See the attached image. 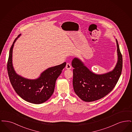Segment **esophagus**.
I'll return each mask as SVG.
<instances>
[{
  "label": "esophagus",
  "mask_w": 132,
  "mask_h": 132,
  "mask_svg": "<svg viewBox=\"0 0 132 132\" xmlns=\"http://www.w3.org/2000/svg\"><path fill=\"white\" fill-rule=\"evenodd\" d=\"M71 68H72V67H71V65L70 63H68L66 64V69L69 70V69H71Z\"/></svg>",
  "instance_id": "34e87169"
}]
</instances>
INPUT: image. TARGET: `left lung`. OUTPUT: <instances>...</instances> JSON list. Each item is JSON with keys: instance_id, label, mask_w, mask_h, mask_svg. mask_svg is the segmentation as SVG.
I'll list each match as a JSON object with an SVG mask.
<instances>
[{"instance_id": "obj_1", "label": "left lung", "mask_w": 132, "mask_h": 132, "mask_svg": "<svg viewBox=\"0 0 132 132\" xmlns=\"http://www.w3.org/2000/svg\"><path fill=\"white\" fill-rule=\"evenodd\" d=\"M116 41L118 60L111 71L96 74L88 68L80 59L76 57L72 60L74 90L82 101L91 102L98 100L112 91L116 85L121 74L123 60L116 39Z\"/></svg>"}]
</instances>
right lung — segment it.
Instances as JSON below:
<instances>
[{
    "mask_svg": "<svg viewBox=\"0 0 132 132\" xmlns=\"http://www.w3.org/2000/svg\"><path fill=\"white\" fill-rule=\"evenodd\" d=\"M20 36L15 38L9 51L7 71L10 81L15 91L24 100L34 104L43 103L53 94L57 79L66 63L46 69L36 79H28L18 75L13 66L12 52L14 44Z\"/></svg>",
    "mask_w": 132,
    "mask_h": 132,
    "instance_id": "right-lung-1",
    "label": "right lung"
}]
</instances>
